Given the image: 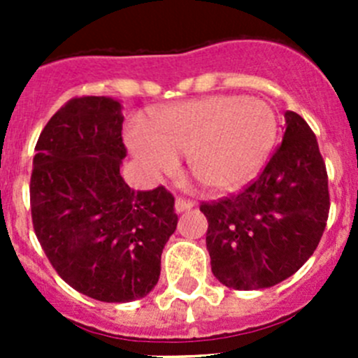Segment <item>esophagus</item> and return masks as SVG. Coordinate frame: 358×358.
Wrapping results in <instances>:
<instances>
[{
  "label": "esophagus",
  "instance_id": "obj_1",
  "mask_svg": "<svg viewBox=\"0 0 358 358\" xmlns=\"http://www.w3.org/2000/svg\"><path fill=\"white\" fill-rule=\"evenodd\" d=\"M194 204L190 201H185V199H176L175 201V211L176 213H183V211H189V209H192Z\"/></svg>",
  "mask_w": 358,
  "mask_h": 358
}]
</instances>
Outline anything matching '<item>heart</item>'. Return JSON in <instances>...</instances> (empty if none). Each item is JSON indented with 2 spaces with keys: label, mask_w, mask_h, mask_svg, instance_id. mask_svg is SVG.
<instances>
[{
  "label": "heart",
  "mask_w": 358,
  "mask_h": 358,
  "mask_svg": "<svg viewBox=\"0 0 358 358\" xmlns=\"http://www.w3.org/2000/svg\"><path fill=\"white\" fill-rule=\"evenodd\" d=\"M275 110L259 99L211 95L164 107L154 114V131L135 122L128 145L150 173H171L178 156L215 194L246 185L275 147Z\"/></svg>",
  "instance_id": "1"
}]
</instances>
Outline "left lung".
I'll use <instances>...</instances> for the list:
<instances>
[{
    "instance_id": "left-lung-1",
    "label": "left lung",
    "mask_w": 358,
    "mask_h": 358,
    "mask_svg": "<svg viewBox=\"0 0 358 358\" xmlns=\"http://www.w3.org/2000/svg\"><path fill=\"white\" fill-rule=\"evenodd\" d=\"M282 143L256 182L236 197L202 204L206 248L216 279L234 289H265L313 255L329 215L327 171L305 119L287 110Z\"/></svg>"
}]
</instances>
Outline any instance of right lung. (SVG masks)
I'll use <instances>...</instances> for the list:
<instances>
[{
	"label": "right lung",
	"mask_w": 358,
	"mask_h": 358,
	"mask_svg": "<svg viewBox=\"0 0 358 358\" xmlns=\"http://www.w3.org/2000/svg\"><path fill=\"white\" fill-rule=\"evenodd\" d=\"M122 106L110 96L66 103L39 135L31 176L36 237L81 294L128 303L154 289L176 230L164 187L135 192L121 176Z\"/></svg>",
	"instance_id": "1"
}]
</instances>
